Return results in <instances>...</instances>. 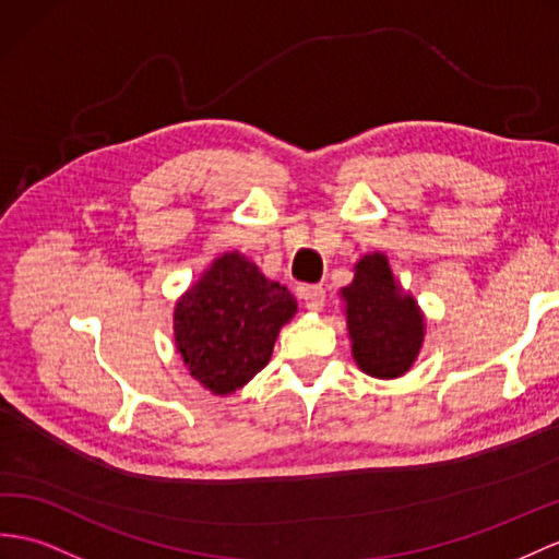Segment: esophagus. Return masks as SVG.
<instances>
[{
  "label": "esophagus",
  "mask_w": 559,
  "mask_h": 559,
  "mask_svg": "<svg viewBox=\"0 0 559 559\" xmlns=\"http://www.w3.org/2000/svg\"><path fill=\"white\" fill-rule=\"evenodd\" d=\"M301 298H304V304H306V308L308 310H322V306H324V289L320 287V284H304L301 289Z\"/></svg>",
  "instance_id": "esophagus-1"
}]
</instances>
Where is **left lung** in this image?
Masks as SVG:
<instances>
[{"label": "left lung", "instance_id": "obj_1", "mask_svg": "<svg viewBox=\"0 0 559 559\" xmlns=\"http://www.w3.org/2000/svg\"><path fill=\"white\" fill-rule=\"evenodd\" d=\"M353 358L362 372L393 379L415 362L425 320L413 296H403L384 253L362 255L356 277L342 289Z\"/></svg>", "mask_w": 559, "mask_h": 559}]
</instances>
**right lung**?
<instances>
[{
    "label": "right lung",
    "instance_id": "1",
    "mask_svg": "<svg viewBox=\"0 0 559 559\" xmlns=\"http://www.w3.org/2000/svg\"><path fill=\"white\" fill-rule=\"evenodd\" d=\"M296 312L294 296L249 258H217L175 306V346L189 374L227 396L263 370Z\"/></svg>",
    "mask_w": 559,
    "mask_h": 559
}]
</instances>
